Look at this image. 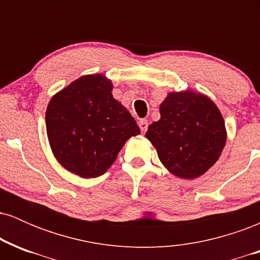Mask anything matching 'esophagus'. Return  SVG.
<instances>
[{
  "label": "esophagus",
  "mask_w": 260,
  "mask_h": 260,
  "mask_svg": "<svg viewBox=\"0 0 260 260\" xmlns=\"http://www.w3.org/2000/svg\"><path fill=\"white\" fill-rule=\"evenodd\" d=\"M138 124H139L140 131H142V133L147 132V129H148V121L147 120H139Z\"/></svg>",
  "instance_id": "34e87169"
}]
</instances>
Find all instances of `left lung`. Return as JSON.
Instances as JSON below:
<instances>
[{
    "label": "left lung",
    "instance_id": "8db88e82",
    "mask_svg": "<svg viewBox=\"0 0 260 260\" xmlns=\"http://www.w3.org/2000/svg\"><path fill=\"white\" fill-rule=\"evenodd\" d=\"M160 116L145 137L169 172L194 180L219 160L228 133L221 112L210 98L192 90L169 92L160 104Z\"/></svg>",
    "mask_w": 260,
    "mask_h": 260
}]
</instances>
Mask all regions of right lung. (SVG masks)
<instances>
[{
	"instance_id": "1",
	"label": "right lung",
	"mask_w": 260,
	"mask_h": 260,
	"mask_svg": "<svg viewBox=\"0 0 260 260\" xmlns=\"http://www.w3.org/2000/svg\"><path fill=\"white\" fill-rule=\"evenodd\" d=\"M112 88L104 74H86L56 92L47 105L53 156L79 177L105 174L124 143L140 133L128 110L112 96Z\"/></svg>"
}]
</instances>
